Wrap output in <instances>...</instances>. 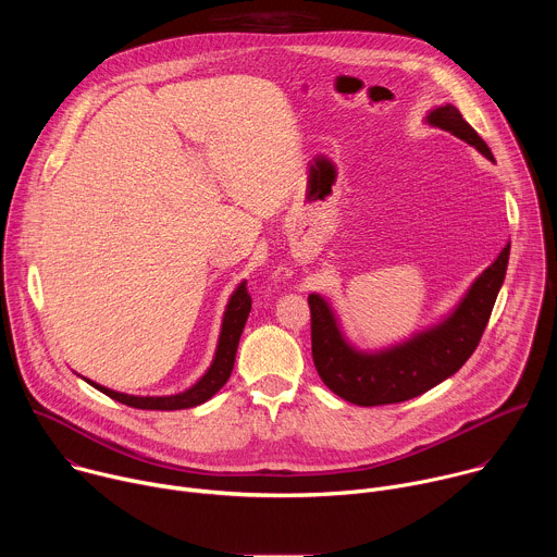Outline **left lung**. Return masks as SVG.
I'll use <instances>...</instances> for the list:
<instances>
[{"label": "left lung", "instance_id": "1", "mask_svg": "<svg viewBox=\"0 0 557 557\" xmlns=\"http://www.w3.org/2000/svg\"><path fill=\"white\" fill-rule=\"evenodd\" d=\"M428 121L467 140L494 161L487 143L454 106L447 103L432 110ZM507 262L509 245L471 284L465 299L443 324L376 355L357 352L348 346L337 329L331 306L320 295H308L312 361L317 372L337 396L355 406L372 408L414 399L458 372L481 344L507 273Z\"/></svg>", "mask_w": 557, "mask_h": 557}]
</instances>
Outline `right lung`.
I'll return each mask as SVG.
<instances>
[{
  "instance_id": "obj_1",
  "label": "right lung",
  "mask_w": 557,
  "mask_h": 557,
  "mask_svg": "<svg viewBox=\"0 0 557 557\" xmlns=\"http://www.w3.org/2000/svg\"><path fill=\"white\" fill-rule=\"evenodd\" d=\"M251 312V293L247 288V282H243L240 286L235 288V293L228 299L224 320H222V333H220V342H218V350H215V359L211 363V368L207 370V374L189 389L181 392V394H172V396H129L123 392H114L108 389L99 383L88 381L90 385H95L97 389H101L103 394H108L110 399L125 404L129 408H138V410H187L194 406H200L205 401H209L211 396L228 381L231 370H233V361H235V352H237V344H240V335L245 331L247 317Z\"/></svg>"
}]
</instances>
